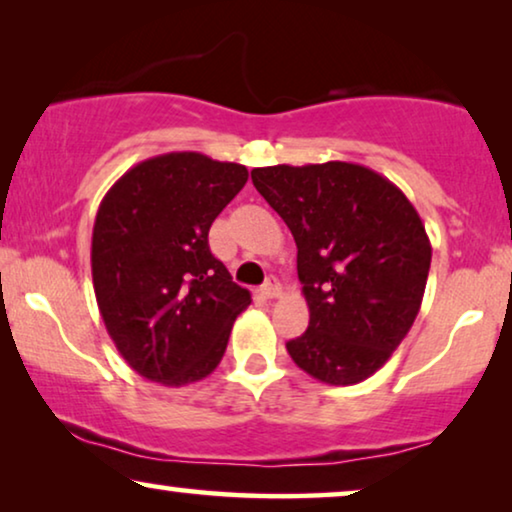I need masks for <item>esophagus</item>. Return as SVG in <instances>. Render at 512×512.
<instances>
[{
  "mask_svg": "<svg viewBox=\"0 0 512 512\" xmlns=\"http://www.w3.org/2000/svg\"><path fill=\"white\" fill-rule=\"evenodd\" d=\"M261 291H263V296H265V298H277L279 293H282V284H279L275 277H270L268 282L263 284V289H261Z\"/></svg>",
  "mask_w": 512,
  "mask_h": 512,
  "instance_id": "34e87169",
  "label": "esophagus"
}]
</instances>
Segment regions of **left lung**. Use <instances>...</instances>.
<instances>
[{
	"mask_svg": "<svg viewBox=\"0 0 512 512\" xmlns=\"http://www.w3.org/2000/svg\"><path fill=\"white\" fill-rule=\"evenodd\" d=\"M298 247L310 326L286 342L314 380L349 387L377 373L415 324L431 242L405 193L342 160L251 170Z\"/></svg>",
	"mask_w": 512,
	"mask_h": 512,
	"instance_id": "1",
	"label": "left lung"
}]
</instances>
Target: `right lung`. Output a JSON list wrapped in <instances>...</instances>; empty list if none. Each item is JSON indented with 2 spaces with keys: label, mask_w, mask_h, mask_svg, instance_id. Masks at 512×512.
<instances>
[{
  "label": "right lung",
  "mask_w": 512,
  "mask_h": 512,
  "mask_svg": "<svg viewBox=\"0 0 512 512\" xmlns=\"http://www.w3.org/2000/svg\"><path fill=\"white\" fill-rule=\"evenodd\" d=\"M249 172L198 151L130 167L97 209L93 289L118 354L144 380L184 387L219 366L251 293L209 251V228Z\"/></svg>",
  "instance_id": "right-lung-1"
}]
</instances>
